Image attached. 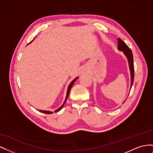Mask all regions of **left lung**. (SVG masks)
<instances>
[{
  "mask_svg": "<svg viewBox=\"0 0 153 153\" xmlns=\"http://www.w3.org/2000/svg\"><path fill=\"white\" fill-rule=\"evenodd\" d=\"M118 50L123 51L128 60L129 66L131 72V88L133 84L134 80V64H133V56L131 49L121 39L118 38Z\"/></svg>",
  "mask_w": 153,
  "mask_h": 153,
  "instance_id": "obj_1",
  "label": "left lung"
}]
</instances>
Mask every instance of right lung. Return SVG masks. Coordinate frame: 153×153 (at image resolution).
Instances as JSON below:
<instances>
[{"instance_id":"add662e5","label":"right lung","mask_w":153,"mask_h":153,"mask_svg":"<svg viewBox=\"0 0 153 153\" xmlns=\"http://www.w3.org/2000/svg\"><path fill=\"white\" fill-rule=\"evenodd\" d=\"M78 78V77H76V78H75V79H74L71 82V84H69V85L68 86V91H67V94H66V100H65V101H64V103H63V105L61 106V107L60 108H59L57 110H56L55 111V112H59V111L60 110H61L62 109V106H64V103H66V100H67V98H68V96H69V92H70V91H71V87H72V86H73V84L74 83H75V82L76 81V80ZM39 112H42V113H44V114H52V112H50V111H47V110H39Z\"/></svg>"}]
</instances>
